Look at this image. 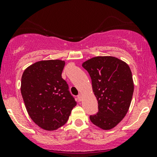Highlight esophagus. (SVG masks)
Instances as JSON below:
<instances>
[{
	"label": "esophagus",
	"instance_id": "34e87169",
	"mask_svg": "<svg viewBox=\"0 0 157 157\" xmlns=\"http://www.w3.org/2000/svg\"><path fill=\"white\" fill-rule=\"evenodd\" d=\"M77 99H78V100L80 102V101L83 100V96H82L81 94H79L78 96H77Z\"/></svg>",
	"mask_w": 157,
	"mask_h": 157
}]
</instances>
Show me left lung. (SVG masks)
<instances>
[{
    "label": "left lung",
    "instance_id": "8db88e82",
    "mask_svg": "<svg viewBox=\"0 0 157 157\" xmlns=\"http://www.w3.org/2000/svg\"><path fill=\"white\" fill-rule=\"evenodd\" d=\"M90 74L99 111L90 115L91 122L111 130L127 114L134 93V81L128 64L113 56H97L82 64Z\"/></svg>",
    "mask_w": 157,
    "mask_h": 157
}]
</instances>
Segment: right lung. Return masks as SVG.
I'll list each match as a JSON object with an SVG mask.
<instances>
[{
	"label": "right lung",
	"instance_id": "add662e5",
	"mask_svg": "<svg viewBox=\"0 0 157 157\" xmlns=\"http://www.w3.org/2000/svg\"><path fill=\"white\" fill-rule=\"evenodd\" d=\"M65 61H39L29 66L21 77V94L31 119L45 131H55L68 120L77 105L61 77Z\"/></svg>",
	"mask_w": 157,
	"mask_h": 157
}]
</instances>
